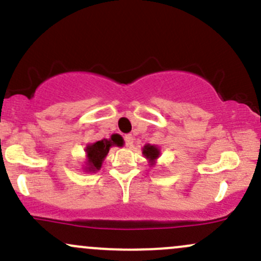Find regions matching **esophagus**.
<instances>
[{
	"label": "esophagus",
	"mask_w": 261,
	"mask_h": 261,
	"mask_svg": "<svg viewBox=\"0 0 261 261\" xmlns=\"http://www.w3.org/2000/svg\"><path fill=\"white\" fill-rule=\"evenodd\" d=\"M124 141H125V145H127V147H132V145H133V142H134L133 136H132V134H128V136L124 137Z\"/></svg>",
	"instance_id": "1"
}]
</instances>
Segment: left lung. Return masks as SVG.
Listing matches in <instances>:
<instances>
[{
    "mask_svg": "<svg viewBox=\"0 0 261 261\" xmlns=\"http://www.w3.org/2000/svg\"><path fill=\"white\" fill-rule=\"evenodd\" d=\"M142 153L144 155V158L148 161V163H149V167H154L156 163V159L161 155V149H159L158 145L145 144L142 148Z\"/></svg>",
    "mask_w": 261,
    "mask_h": 261,
    "instance_id": "left-lung-1",
    "label": "left lung"
}]
</instances>
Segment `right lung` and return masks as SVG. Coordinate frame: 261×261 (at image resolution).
<instances>
[{
	"instance_id": "1",
	"label": "right lung",
	"mask_w": 261,
	"mask_h": 261,
	"mask_svg": "<svg viewBox=\"0 0 261 261\" xmlns=\"http://www.w3.org/2000/svg\"><path fill=\"white\" fill-rule=\"evenodd\" d=\"M124 141L119 134H112L109 139H102V141H97L94 143H88L86 145V167L83 169L88 173H94L102 168L103 162H105L106 156L113 145L117 147H123Z\"/></svg>"
}]
</instances>
